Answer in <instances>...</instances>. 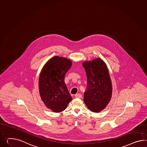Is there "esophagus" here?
I'll use <instances>...</instances> for the list:
<instances>
[{
    "mask_svg": "<svg viewBox=\"0 0 147 147\" xmlns=\"http://www.w3.org/2000/svg\"><path fill=\"white\" fill-rule=\"evenodd\" d=\"M75 97L76 98H80L82 97V95L80 94H76L75 95Z\"/></svg>",
    "mask_w": 147,
    "mask_h": 147,
    "instance_id": "34e87169",
    "label": "esophagus"
}]
</instances>
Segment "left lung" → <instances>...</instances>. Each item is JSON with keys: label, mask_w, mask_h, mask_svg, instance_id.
Instances as JSON below:
<instances>
[{"label": "left lung", "mask_w": 147, "mask_h": 147, "mask_svg": "<svg viewBox=\"0 0 147 147\" xmlns=\"http://www.w3.org/2000/svg\"><path fill=\"white\" fill-rule=\"evenodd\" d=\"M82 65L87 78L84 102L90 110L99 112L110 101L112 92V82L107 66L100 58L85 61Z\"/></svg>", "instance_id": "left-lung-1"}]
</instances>
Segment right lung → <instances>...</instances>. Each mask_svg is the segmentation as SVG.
<instances>
[{
	"instance_id": "add662e5",
	"label": "right lung",
	"mask_w": 147,
	"mask_h": 147,
	"mask_svg": "<svg viewBox=\"0 0 147 147\" xmlns=\"http://www.w3.org/2000/svg\"><path fill=\"white\" fill-rule=\"evenodd\" d=\"M69 59L55 56L44 65L39 78V91L46 107L54 112H60L71 100L65 83V76L71 67Z\"/></svg>"
}]
</instances>
